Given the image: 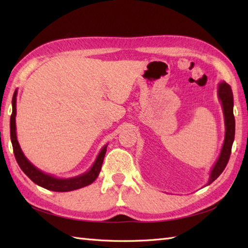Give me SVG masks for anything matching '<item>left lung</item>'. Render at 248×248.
Masks as SVG:
<instances>
[{
  "label": "left lung",
  "mask_w": 248,
  "mask_h": 248,
  "mask_svg": "<svg viewBox=\"0 0 248 248\" xmlns=\"http://www.w3.org/2000/svg\"><path fill=\"white\" fill-rule=\"evenodd\" d=\"M217 97L222 103L223 114H224V121H225V139L224 143L220 149V154L218 159L215 162L208 182L205 183V186L211 184L215 179H217L218 176L225 170L226 165L229 161L231 147H232L234 140V132H235V121L233 116V93L231 91V87L226 82H219L217 86Z\"/></svg>",
  "instance_id": "8db88e82"
}]
</instances>
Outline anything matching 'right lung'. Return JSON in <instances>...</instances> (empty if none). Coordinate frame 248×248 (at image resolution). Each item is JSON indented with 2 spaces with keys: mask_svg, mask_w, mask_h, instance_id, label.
<instances>
[{
  "mask_svg": "<svg viewBox=\"0 0 248 248\" xmlns=\"http://www.w3.org/2000/svg\"><path fill=\"white\" fill-rule=\"evenodd\" d=\"M17 89H16L12 101L13 113L12 116H10V140H12L15 157L22 171L31 181L36 183L37 186L49 189V191L70 192L92 184L96 180L97 177L99 176L100 170H101L103 159L105 154H107L108 144L104 145L102 149L100 150L93 166L86 172L82 173V175L72 178H57L53 175H50V173L40 170L39 168H37L35 165L31 164L28 160V157L24 155L17 140V132H16V115H17V108H16L17 104H16V102H17Z\"/></svg>",
  "mask_w": 248,
  "mask_h": 248,
  "instance_id": "right-lung-1",
  "label": "right lung"
}]
</instances>
